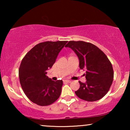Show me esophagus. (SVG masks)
<instances>
[{
    "label": "esophagus",
    "mask_w": 130,
    "mask_h": 130,
    "mask_svg": "<svg viewBox=\"0 0 130 130\" xmlns=\"http://www.w3.org/2000/svg\"><path fill=\"white\" fill-rule=\"evenodd\" d=\"M64 83H70L71 80H64Z\"/></svg>",
    "instance_id": "esophagus-1"
}]
</instances>
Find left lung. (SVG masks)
<instances>
[{"instance_id":"obj_1","label":"left lung","mask_w":130,"mask_h":130,"mask_svg":"<svg viewBox=\"0 0 130 130\" xmlns=\"http://www.w3.org/2000/svg\"><path fill=\"white\" fill-rule=\"evenodd\" d=\"M77 55L79 67L86 70L85 83L79 82L76 95L83 100L93 102L102 98L109 91L113 79L112 66L98 47L89 42L70 41L65 46Z\"/></svg>"}]
</instances>
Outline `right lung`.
Instances as JSON below:
<instances>
[{"instance_id":"1","label":"right lung","mask_w":130,"mask_h":130,"mask_svg":"<svg viewBox=\"0 0 130 130\" xmlns=\"http://www.w3.org/2000/svg\"><path fill=\"white\" fill-rule=\"evenodd\" d=\"M67 42H41L28 52L21 61L19 69L21 87L29 100L38 105H49L60 97L63 81H53L46 74Z\"/></svg>"}]
</instances>
